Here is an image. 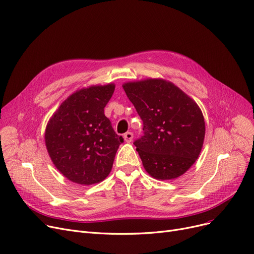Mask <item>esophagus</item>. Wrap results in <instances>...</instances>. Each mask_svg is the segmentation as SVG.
<instances>
[{
  "label": "esophagus",
  "instance_id": "esophagus-1",
  "mask_svg": "<svg viewBox=\"0 0 254 254\" xmlns=\"http://www.w3.org/2000/svg\"><path fill=\"white\" fill-rule=\"evenodd\" d=\"M133 137H134V135H133V133H131V131H127V133H126V134L124 135L125 141L127 142V143L131 142V140H133Z\"/></svg>",
  "mask_w": 254,
  "mask_h": 254
}]
</instances>
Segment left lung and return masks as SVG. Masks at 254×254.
<instances>
[{
  "instance_id": "1",
  "label": "left lung",
  "mask_w": 254,
  "mask_h": 254,
  "mask_svg": "<svg viewBox=\"0 0 254 254\" xmlns=\"http://www.w3.org/2000/svg\"><path fill=\"white\" fill-rule=\"evenodd\" d=\"M123 87L143 121L144 135L134 144L146 172L162 181L183 175L203 145L205 124L200 108L163 79L128 82Z\"/></svg>"
}]
</instances>
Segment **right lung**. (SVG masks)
Returning <instances> with one entry per match:
<instances>
[{
  "instance_id": "right-lung-1",
  "label": "right lung",
  "mask_w": 254,
  "mask_h": 254,
  "mask_svg": "<svg viewBox=\"0 0 254 254\" xmlns=\"http://www.w3.org/2000/svg\"><path fill=\"white\" fill-rule=\"evenodd\" d=\"M114 89V84H108L75 91L49 120L45 134L48 152L56 168L73 183L93 185L111 172L124 142L104 113Z\"/></svg>"
}]
</instances>
